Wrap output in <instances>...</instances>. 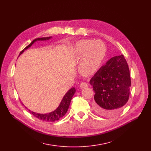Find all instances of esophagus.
Wrapping results in <instances>:
<instances>
[{"label": "esophagus", "instance_id": "esophagus-1", "mask_svg": "<svg viewBox=\"0 0 151 151\" xmlns=\"http://www.w3.org/2000/svg\"><path fill=\"white\" fill-rule=\"evenodd\" d=\"M79 87L80 88H86L88 87V85L86 83H85V82H83V83H81L79 85Z\"/></svg>", "mask_w": 151, "mask_h": 151}]
</instances>
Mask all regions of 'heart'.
Masks as SVG:
<instances>
[{
    "label": "heart",
    "mask_w": 151,
    "mask_h": 151,
    "mask_svg": "<svg viewBox=\"0 0 151 151\" xmlns=\"http://www.w3.org/2000/svg\"><path fill=\"white\" fill-rule=\"evenodd\" d=\"M105 46L100 40H81L74 46L73 52L77 57H82L79 71L84 76H90L98 70L105 54Z\"/></svg>",
    "instance_id": "1"
}]
</instances>
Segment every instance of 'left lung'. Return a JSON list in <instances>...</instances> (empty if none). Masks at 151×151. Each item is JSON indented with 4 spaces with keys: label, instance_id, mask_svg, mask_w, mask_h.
I'll return each instance as SVG.
<instances>
[{
    "label": "left lung",
    "instance_id": "8db88e82",
    "mask_svg": "<svg viewBox=\"0 0 151 151\" xmlns=\"http://www.w3.org/2000/svg\"><path fill=\"white\" fill-rule=\"evenodd\" d=\"M90 84L95 93L94 111L105 117L119 114L128 101L131 84L123 55L109 59L91 78Z\"/></svg>",
    "mask_w": 151,
    "mask_h": 151
}]
</instances>
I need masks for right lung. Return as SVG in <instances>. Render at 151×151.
<instances>
[{
	"label": "right lung",
	"mask_w": 151,
	"mask_h": 151,
	"mask_svg": "<svg viewBox=\"0 0 151 151\" xmlns=\"http://www.w3.org/2000/svg\"><path fill=\"white\" fill-rule=\"evenodd\" d=\"M51 38H52V37H42V38H38L34 40L28 46H27L23 50H22L20 52V55H21L25 50L30 47L34 43V42H36V41H45V40H49ZM75 92H76V89L74 87L72 88L71 89L68 90L66 93V94L64 95V96L63 97L58 107L55 109V110L51 112V113H49L48 114H39V113H36L32 112V111H30L29 109V111L31 113H32L33 114V116H34L35 117L38 118L40 120L46 121V122L57 121L59 119H60L61 118H62L66 114L68 109V107H69L72 98ZM23 105H24L23 104Z\"/></svg>",
	"instance_id": "right-lung-1"
}]
</instances>
